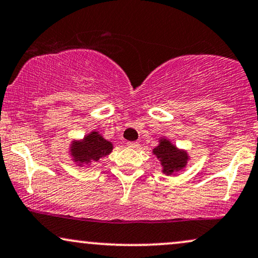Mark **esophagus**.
<instances>
[{
    "mask_svg": "<svg viewBox=\"0 0 258 258\" xmlns=\"http://www.w3.org/2000/svg\"><path fill=\"white\" fill-rule=\"evenodd\" d=\"M127 145H128V148L137 149L139 147V143H137V142H127Z\"/></svg>",
    "mask_w": 258,
    "mask_h": 258,
    "instance_id": "obj_1",
    "label": "esophagus"
}]
</instances>
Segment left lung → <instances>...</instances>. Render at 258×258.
<instances>
[{"label": "left lung", "instance_id": "8db88e82", "mask_svg": "<svg viewBox=\"0 0 258 258\" xmlns=\"http://www.w3.org/2000/svg\"><path fill=\"white\" fill-rule=\"evenodd\" d=\"M154 154L156 155L157 159H160L163 167V173L166 174H172L173 172L184 168L187 161V154L178 150L167 139H161L159 147L154 149Z\"/></svg>", "mask_w": 258, "mask_h": 258}]
</instances>
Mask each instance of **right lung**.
I'll list each match as a JSON object with an SVG mask.
<instances>
[{
  "mask_svg": "<svg viewBox=\"0 0 258 258\" xmlns=\"http://www.w3.org/2000/svg\"><path fill=\"white\" fill-rule=\"evenodd\" d=\"M111 150L113 144L97 132L90 133L82 142L73 143L71 147L73 160L79 164L98 161L101 157L109 155Z\"/></svg>",
  "mask_w": 258,
  "mask_h": 258,
  "instance_id": "right-lung-1",
  "label": "right lung"
}]
</instances>
